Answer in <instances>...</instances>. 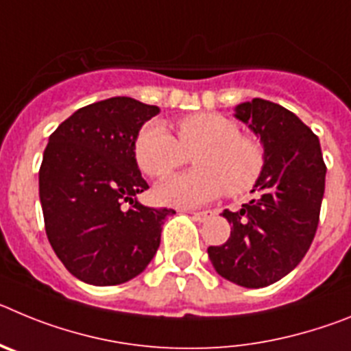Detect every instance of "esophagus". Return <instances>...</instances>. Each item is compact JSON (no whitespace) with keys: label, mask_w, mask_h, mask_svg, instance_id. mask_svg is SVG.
I'll list each match as a JSON object with an SVG mask.
<instances>
[{"label":"esophagus","mask_w":351,"mask_h":351,"mask_svg":"<svg viewBox=\"0 0 351 351\" xmlns=\"http://www.w3.org/2000/svg\"><path fill=\"white\" fill-rule=\"evenodd\" d=\"M191 216H193L197 221H206V219H209L210 216H213V213H210V210H202V213H191Z\"/></svg>","instance_id":"esophagus-1"}]
</instances>
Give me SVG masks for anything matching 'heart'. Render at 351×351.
<instances>
[{"label":"heart","instance_id":"heart-1","mask_svg":"<svg viewBox=\"0 0 351 351\" xmlns=\"http://www.w3.org/2000/svg\"><path fill=\"white\" fill-rule=\"evenodd\" d=\"M133 153L149 178L163 179L193 156V172L179 173L161 182L156 198L161 204L198 207L214 198L244 195L262 178L267 153L255 135L241 133L230 117L198 112L178 123V138L165 126L151 121L138 132Z\"/></svg>","mask_w":351,"mask_h":351}]
</instances>
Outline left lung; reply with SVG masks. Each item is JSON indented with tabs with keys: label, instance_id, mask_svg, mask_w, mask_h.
Masks as SVG:
<instances>
[{
	"label": "left lung",
	"instance_id": "left-lung-1",
	"mask_svg": "<svg viewBox=\"0 0 351 351\" xmlns=\"http://www.w3.org/2000/svg\"><path fill=\"white\" fill-rule=\"evenodd\" d=\"M265 145L267 163L241 210L225 209L230 237L207 253L221 278L263 288L291 272L308 253L320 219L327 167L320 141L293 112L253 98L235 107Z\"/></svg>",
	"mask_w": 351,
	"mask_h": 351
}]
</instances>
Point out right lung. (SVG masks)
<instances>
[{
  "instance_id": "right-lung-1",
  "label": "right lung",
  "mask_w": 351,
  "mask_h": 351,
  "mask_svg": "<svg viewBox=\"0 0 351 351\" xmlns=\"http://www.w3.org/2000/svg\"><path fill=\"white\" fill-rule=\"evenodd\" d=\"M156 105L114 96L79 108L49 137L38 173L45 232L77 280L110 287L141 274L173 209L138 202L149 188L133 144ZM128 202V210L122 204Z\"/></svg>"
}]
</instances>
